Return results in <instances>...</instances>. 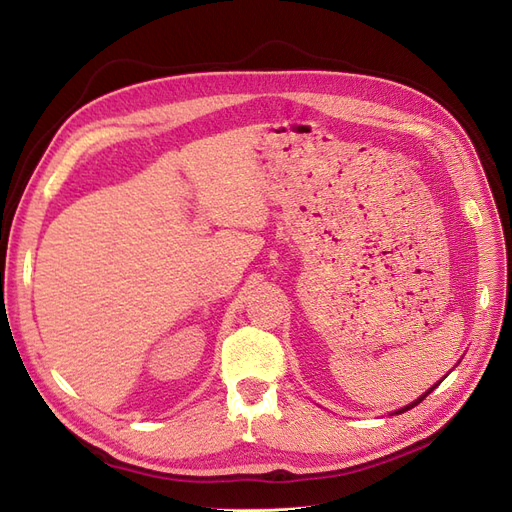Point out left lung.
I'll use <instances>...</instances> for the list:
<instances>
[{"label":"left lung","instance_id":"left-lung-1","mask_svg":"<svg viewBox=\"0 0 512 512\" xmlns=\"http://www.w3.org/2000/svg\"><path fill=\"white\" fill-rule=\"evenodd\" d=\"M437 385H439V383H437ZM437 385H435V387H437ZM435 387H431V389H429V391H427V393H425V395H422V397H418V399H416V402H412V404H410V406H406V408H402V410H397V412H395V414H402V412H406V410H410V408H414V406H418V404H420V402H422V399H425V397H427V395H429V393H431V391H433V389H435Z\"/></svg>","mask_w":512,"mask_h":512}]
</instances>
